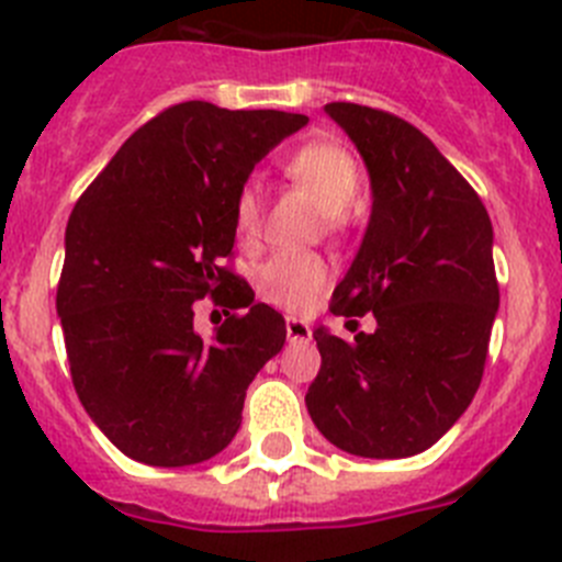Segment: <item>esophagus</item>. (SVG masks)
Masks as SVG:
<instances>
[{
    "instance_id": "obj_1",
    "label": "esophagus",
    "mask_w": 562,
    "mask_h": 562,
    "mask_svg": "<svg viewBox=\"0 0 562 562\" xmlns=\"http://www.w3.org/2000/svg\"><path fill=\"white\" fill-rule=\"evenodd\" d=\"M286 339L290 342H308L312 339V326L297 317H286Z\"/></svg>"
}]
</instances>
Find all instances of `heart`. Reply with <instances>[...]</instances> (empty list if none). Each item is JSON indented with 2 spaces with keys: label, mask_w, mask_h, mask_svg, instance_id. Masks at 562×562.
Wrapping results in <instances>:
<instances>
[{
  "label": "heart",
  "mask_w": 562,
  "mask_h": 562,
  "mask_svg": "<svg viewBox=\"0 0 562 562\" xmlns=\"http://www.w3.org/2000/svg\"><path fill=\"white\" fill-rule=\"evenodd\" d=\"M284 172L315 194L326 217L337 220L359 194V167L351 153L334 142H308L284 161ZM234 231L239 245H254L261 234V187L241 183L234 198ZM328 284V265L315 254H276L259 267L261 297L286 312H303Z\"/></svg>",
  "instance_id": "heart-1"
}]
</instances>
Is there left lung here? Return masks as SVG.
Segmentation results:
<instances>
[{
    "label": "left lung",
    "instance_id": "left-lung-1",
    "mask_svg": "<svg viewBox=\"0 0 562 562\" xmlns=\"http://www.w3.org/2000/svg\"><path fill=\"white\" fill-rule=\"evenodd\" d=\"M326 113L370 175V223L331 312L375 331L317 328L306 409L328 442L370 460L435 446L473 401L498 312L493 225L480 194L409 122L353 102Z\"/></svg>",
    "mask_w": 562,
    "mask_h": 562
}]
</instances>
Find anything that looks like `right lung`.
Returning <instances> with one entry per match:
<instances>
[{
  "mask_svg": "<svg viewBox=\"0 0 562 562\" xmlns=\"http://www.w3.org/2000/svg\"><path fill=\"white\" fill-rule=\"evenodd\" d=\"M303 113L192 100L138 127L77 200L66 225L58 317L77 398L131 460L180 468L234 440L245 390L284 348V317L225 270L234 198ZM226 318L211 340L193 301Z\"/></svg>",
  "mask_w": 562,
  "mask_h": 562,
  "instance_id": "1",
  "label": "right lung"
}]
</instances>
